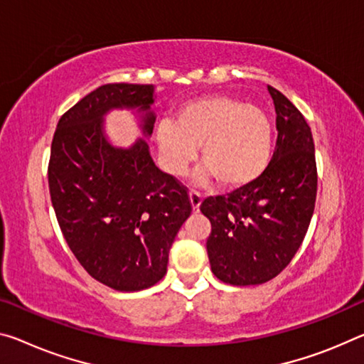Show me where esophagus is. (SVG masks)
<instances>
[{
  "label": "esophagus",
  "instance_id": "obj_1",
  "mask_svg": "<svg viewBox=\"0 0 364 364\" xmlns=\"http://www.w3.org/2000/svg\"><path fill=\"white\" fill-rule=\"evenodd\" d=\"M189 199H191L193 210L198 212L200 203H203V194H200L199 191H196V189H191V191H189Z\"/></svg>",
  "mask_w": 364,
  "mask_h": 364
}]
</instances>
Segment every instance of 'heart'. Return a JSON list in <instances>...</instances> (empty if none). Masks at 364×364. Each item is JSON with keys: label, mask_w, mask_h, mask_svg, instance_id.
Segmentation results:
<instances>
[{"label": "heart", "mask_w": 364, "mask_h": 364, "mask_svg": "<svg viewBox=\"0 0 364 364\" xmlns=\"http://www.w3.org/2000/svg\"><path fill=\"white\" fill-rule=\"evenodd\" d=\"M157 142L166 170L181 175L200 146V160L223 188H241L259 178L272 155L274 128L261 108L215 94L184 102L175 124L161 123Z\"/></svg>", "instance_id": "1"}]
</instances>
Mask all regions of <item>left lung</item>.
<instances>
[{"instance_id": "left-lung-1", "label": "left lung", "mask_w": 364, "mask_h": 364, "mask_svg": "<svg viewBox=\"0 0 364 364\" xmlns=\"http://www.w3.org/2000/svg\"><path fill=\"white\" fill-rule=\"evenodd\" d=\"M277 113V146L255 181L207 198L200 212L212 232L207 255L213 275L246 287L272 280L301 246L314 212L317 166L311 128L301 112L269 85Z\"/></svg>"}]
</instances>
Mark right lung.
Wrapping results in <instances>:
<instances>
[{
	"instance_id": "obj_1",
	"label": "right lung",
	"mask_w": 364,
	"mask_h": 364,
	"mask_svg": "<svg viewBox=\"0 0 364 364\" xmlns=\"http://www.w3.org/2000/svg\"><path fill=\"white\" fill-rule=\"evenodd\" d=\"M152 84H107L58 121L48 161L56 220L69 250L89 275L118 291H137L166 274L168 252L191 215L188 188L155 166L146 141L109 146L100 128L109 108L146 112L152 134Z\"/></svg>"
}]
</instances>
